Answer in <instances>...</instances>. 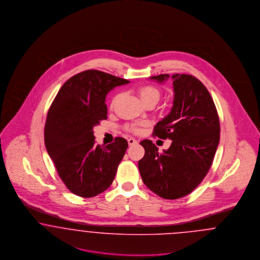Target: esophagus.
<instances>
[{
	"instance_id": "1",
	"label": "esophagus",
	"mask_w": 260,
	"mask_h": 260,
	"mask_svg": "<svg viewBox=\"0 0 260 260\" xmlns=\"http://www.w3.org/2000/svg\"><path fill=\"white\" fill-rule=\"evenodd\" d=\"M127 142H128V145H134V144L137 143V141H136L135 138H133V137H129V138L127 139Z\"/></svg>"
}]
</instances>
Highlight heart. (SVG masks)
<instances>
[{
  "instance_id": "1",
  "label": "heart",
  "mask_w": 260,
  "mask_h": 260,
  "mask_svg": "<svg viewBox=\"0 0 260 260\" xmlns=\"http://www.w3.org/2000/svg\"><path fill=\"white\" fill-rule=\"evenodd\" d=\"M138 94H139L141 100L143 101V103H146L148 101H156L157 102L160 99L161 91L158 87L151 86V85H146V86H142L138 88ZM115 100L116 99L112 101V106L114 105ZM129 129L133 132L138 131V128L136 126H131Z\"/></svg>"
}]
</instances>
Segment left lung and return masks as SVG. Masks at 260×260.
<instances>
[{"label":"left lung","mask_w":260,"mask_h":260,"mask_svg":"<svg viewBox=\"0 0 260 260\" xmlns=\"http://www.w3.org/2000/svg\"><path fill=\"white\" fill-rule=\"evenodd\" d=\"M169 74L151 77L159 83ZM172 111L154 126V136L171 139L172 145L160 154L149 139L138 161L144 184L168 200L184 197L202 182L210 171L220 137L219 118L207 87L194 76L174 74Z\"/></svg>","instance_id":"obj_1"}]
</instances>
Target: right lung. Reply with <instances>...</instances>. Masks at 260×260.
I'll return each mask as SVG.
<instances>
[{"mask_svg":"<svg viewBox=\"0 0 260 260\" xmlns=\"http://www.w3.org/2000/svg\"><path fill=\"white\" fill-rule=\"evenodd\" d=\"M129 81L99 70H87L64 83L48 112L45 145L63 183L77 196L91 198L111 185L127 141L116 137L101 147L93 126L107 119L105 99Z\"/></svg>","mask_w":260,"mask_h":260,"instance_id":"obj_1","label":"right lung"}]
</instances>
